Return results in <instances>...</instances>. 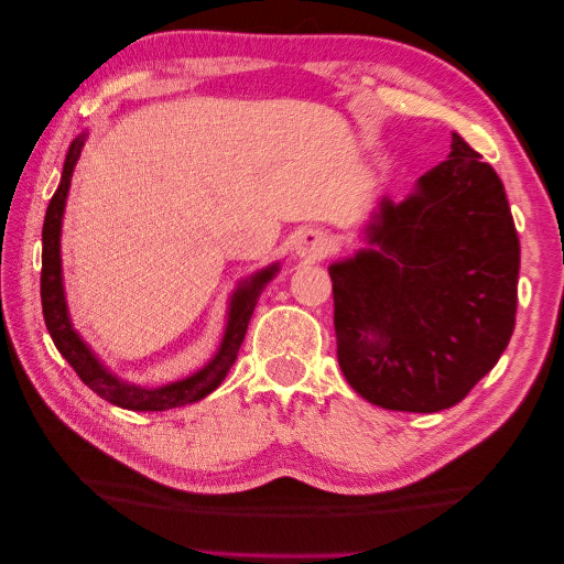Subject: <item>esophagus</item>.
I'll return each mask as SVG.
<instances>
[{"instance_id": "34e87169", "label": "esophagus", "mask_w": 564, "mask_h": 564, "mask_svg": "<svg viewBox=\"0 0 564 564\" xmlns=\"http://www.w3.org/2000/svg\"><path fill=\"white\" fill-rule=\"evenodd\" d=\"M334 249V240L322 230H303L296 240V253L305 261H319Z\"/></svg>"}]
</instances>
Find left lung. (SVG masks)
<instances>
[{
	"label": "left lung",
	"instance_id": "obj_1",
	"mask_svg": "<svg viewBox=\"0 0 564 564\" xmlns=\"http://www.w3.org/2000/svg\"><path fill=\"white\" fill-rule=\"evenodd\" d=\"M371 249L329 265L340 371L392 412L464 400L516 329L520 240L503 183L458 133L395 204L381 199Z\"/></svg>",
	"mask_w": 564,
	"mask_h": 564
}]
</instances>
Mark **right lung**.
<instances>
[{
	"label": "right lung",
	"mask_w": 564,
	"mask_h": 564,
	"mask_svg": "<svg viewBox=\"0 0 564 564\" xmlns=\"http://www.w3.org/2000/svg\"><path fill=\"white\" fill-rule=\"evenodd\" d=\"M87 133L77 135L70 143V150L65 155L63 176L58 183V191L48 202V209L44 216L42 228V313L46 329L54 338L58 352L65 357L70 367L77 371V377L87 383L96 395L117 404L131 412H166V409L185 406L207 398L220 383H224L226 373L237 360V352L245 340L251 313L259 303L263 286L275 278L280 263H272L235 289L228 308V324L224 340H220L218 352L212 357L209 365H204L197 373L174 383H166L162 388H143L133 386L129 381L117 379L115 373L98 360L91 348L84 344L82 336L73 329L70 315H67V303L63 292V268H61V224L65 212L67 191H70V178L75 172V164L79 160V152L84 145Z\"/></svg>",
	"instance_id": "add662e5"
}]
</instances>
